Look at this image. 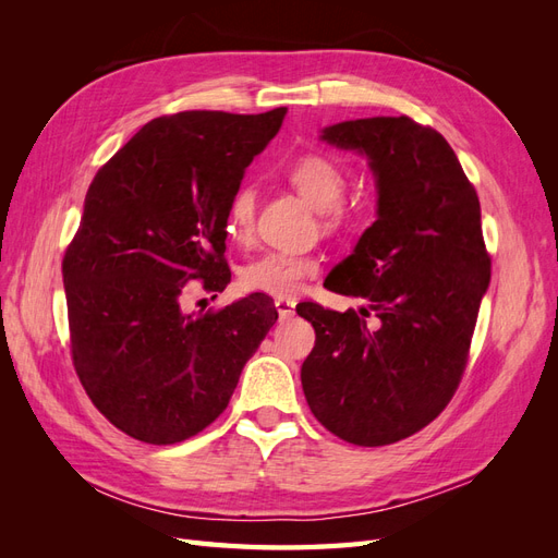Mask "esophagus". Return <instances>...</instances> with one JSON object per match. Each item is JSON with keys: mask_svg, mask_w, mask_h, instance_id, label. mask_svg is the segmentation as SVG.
<instances>
[{"mask_svg": "<svg viewBox=\"0 0 558 558\" xmlns=\"http://www.w3.org/2000/svg\"><path fill=\"white\" fill-rule=\"evenodd\" d=\"M275 307H277V312H279V318H283V320L295 316V302L289 300V298H277V300H275Z\"/></svg>", "mask_w": 558, "mask_h": 558, "instance_id": "obj_1", "label": "esophagus"}]
</instances>
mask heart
Instances as JSON below:
<instances>
[{
	"label": "heart",
	"instance_id": "b5f03b06",
	"mask_svg": "<svg viewBox=\"0 0 558 558\" xmlns=\"http://www.w3.org/2000/svg\"><path fill=\"white\" fill-rule=\"evenodd\" d=\"M289 181L316 211L326 214L328 226L342 218L337 207L347 191V177L342 167L326 156H302L289 167ZM256 223V191L242 185L232 193L226 211L228 238L238 244H248ZM318 272V260L307 253L267 251L263 256L246 263L240 272L242 289L248 293H265L272 298L295 295L305 279Z\"/></svg>",
	"mask_w": 558,
	"mask_h": 558
}]
</instances>
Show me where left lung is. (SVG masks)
Returning a JSON list of instances; mask_svg holds the SVG:
<instances>
[{
	"label": "left lung",
	"mask_w": 558,
	"mask_h": 558,
	"mask_svg": "<svg viewBox=\"0 0 558 558\" xmlns=\"http://www.w3.org/2000/svg\"><path fill=\"white\" fill-rule=\"evenodd\" d=\"M320 140L367 158L377 221L326 279L361 312L298 305L316 330L302 391L330 433L381 447L428 426L459 388L492 279L480 197L442 134L408 116L344 121Z\"/></svg>",
	"instance_id": "left-lung-1"
}]
</instances>
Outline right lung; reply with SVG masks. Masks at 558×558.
Instances as JSON below:
<instances>
[{"mask_svg": "<svg viewBox=\"0 0 558 558\" xmlns=\"http://www.w3.org/2000/svg\"><path fill=\"white\" fill-rule=\"evenodd\" d=\"M283 116L154 118L90 183L62 260L72 359L95 408L134 440L174 445L205 430L275 326L263 293L207 314L183 300L230 283L228 202Z\"/></svg>", "mask_w": 558, "mask_h": 558, "instance_id": "1", "label": "right lung"}]
</instances>
